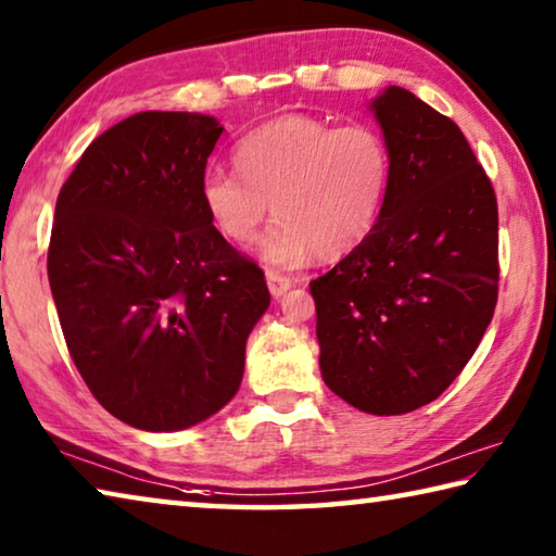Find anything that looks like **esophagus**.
I'll return each instance as SVG.
<instances>
[{
    "label": "esophagus",
    "instance_id": "obj_1",
    "mask_svg": "<svg viewBox=\"0 0 556 556\" xmlns=\"http://www.w3.org/2000/svg\"><path fill=\"white\" fill-rule=\"evenodd\" d=\"M291 285H294V281H291L287 275H279V271H275V269H267V287H269V294L275 299L287 294V289H291Z\"/></svg>",
    "mask_w": 556,
    "mask_h": 556
}]
</instances>
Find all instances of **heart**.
Masks as SVG:
<instances>
[{"mask_svg":"<svg viewBox=\"0 0 556 556\" xmlns=\"http://www.w3.org/2000/svg\"><path fill=\"white\" fill-rule=\"evenodd\" d=\"M238 174L203 178L201 201L225 240L248 248L267 220L262 257L299 267L314 255L343 257L378 225L392 184V154L370 125L333 127L285 115L252 129L235 149Z\"/></svg>","mask_w":556,"mask_h":556,"instance_id":"b5f03b06","label":"heart"}]
</instances>
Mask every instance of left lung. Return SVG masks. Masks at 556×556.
I'll return each mask as SVG.
<instances>
[{
    "label": "left lung",
    "instance_id": "8db88e82",
    "mask_svg": "<svg viewBox=\"0 0 556 556\" xmlns=\"http://www.w3.org/2000/svg\"><path fill=\"white\" fill-rule=\"evenodd\" d=\"M392 154L375 230L312 281L324 382L361 412L434 402L497 304V201L454 119L409 90L372 100Z\"/></svg>",
    "mask_w": 556,
    "mask_h": 556
}]
</instances>
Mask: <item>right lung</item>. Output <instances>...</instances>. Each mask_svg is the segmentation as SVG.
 I'll return each mask as SVG.
<instances>
[{
	"mask_svg": "<svg viewBox=\"0 0 556 556\" xmlns=\"http://www.w3.org/2000/svg\"><path fill=\"white\" fill-rule=\"evenodd\" d=\"M223 127L137 112L92 142L55 201L49 281L65 345L112 417L199 425L238 392L265 271L215 230L205 164Z\"/></svg>",
	"mask_w": 556,
	"mask_h": 556,
	"instance_id": "obj_1",
	"label": "right lung"
}]
</instances>
